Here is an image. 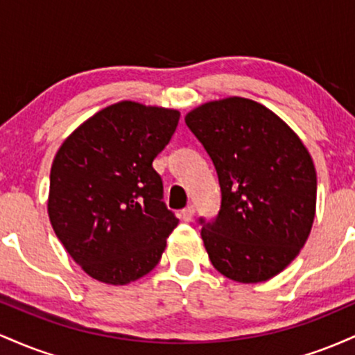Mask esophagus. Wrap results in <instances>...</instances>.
<instances>
[{"label": "esophagus", "mask_w": 355, "mask_h": 355, "mask_svg": "<svg viewBox=\"0 0 355 355\" xmlns=\"http://www.w3.org/2000/svg\"><path fill=\"white\" fill-rule=\"evenodd\" d=\"M180 215H182L183 222H191V220H193V215H195V207L193 205L185 207V209L182 210Z\"/></svg>", "instance_id": "esophagus-1"}]
</instances>
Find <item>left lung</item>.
<instances>
[{
	"instance_id": "8db88e82",
	"label": "left lung",
	"mask_w": 355,
	"mask_h": 355,
	"mask_svg": "<svg viewBox=\"0 0 355 355\" xmlns=\"http://www.w3.org/2000/svg\"><path fill=\"white\" fill-rule=\"evenodd\" d=\"M185 123L210 155L222 190L217 218H200L211 266L235 282H266L311 234L317 202L311 153L282 118L242 96L207 101L187 113Z\"/></svg>"
}]
</instances>
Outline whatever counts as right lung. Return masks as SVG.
I'll use <instances>...</instances> for the list:
<instances>
[{
  "instance_id": "right-lung-1",
  "label": "right lung",
  "mask_w": 355,
  "mask_h": 355,
  "mask_svg": "<svg viewBox=\"0 0 355 355\" xmlns=\"http://www.w3.org/2000/svg\"><path fill=\"white\" fill-rule=\"evenodd\" d=\"M180 120L173 108L118 101L60 146L50 173L48 217L92 279L126 285L160 262L178 218L165 207L153 160Z\"/></svg>"
}]
</instances>
